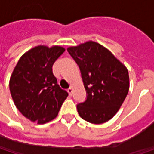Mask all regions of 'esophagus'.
Returning a JSON list of instances; mask_svg holds the SVG:
<instances>
[{
  "mask_svg": "<svg viewBox=\"0 0 154 154\" xmlns=\"http://www.w3.org/2000/svg\"><path fill=\"white\" fill-rule=\"evenodd\" d=\"M68 93H69V95L71 96V95L73 94V92H74V90H73V88H72V87H69V88L68 89Z\"/></svg>",
  "mask_w": 154,
  "mask_h": 154,
  "instance_id": "34e87169",
  "label": "esophagus"
}]
</instances>
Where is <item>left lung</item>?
Instances as JSON below:
<instances>
[{"label":"left lung","instance_id":"obj_1","mask_svg":"<svg viewBox=\"0 0 154 154\" xmlns=\"http://www.w3.org/2000/svg\"><path fill=\"white\" fill-rule=\"evenodd\" d=\"M79 66L87 97L77 104L84 120L100 124L116 114L129 89L127 68L106 48L93 41L68 48Z\"/></svg>","mask_w":154,"mask_h":154}]
</instances>
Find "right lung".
Segmentation results:
<instances>
[{
  "label": "right lung",
  "instance_id": "add662e5",
  "mask_svg": "<svg viewBox=\"0 0 154 154\" xmlns=\"http://www.w3.org/2000/svg\"><path fill=\"white\" fill-rule=\"evenodd\" d=\"M65 51L61 46L38 45L27 51L15 66L9 88L21 114L38 124L58 115L68 93L57 84L52 66Z\"/></svg>",
  "mask_w": 154,
  "mask_h": 154
}]
</instances>
